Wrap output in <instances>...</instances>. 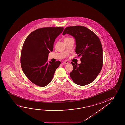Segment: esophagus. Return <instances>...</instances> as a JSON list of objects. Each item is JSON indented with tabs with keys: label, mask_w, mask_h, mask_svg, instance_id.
Instances as JSON below:
<instances>
[{
	"label": "esophagus",
	"mask_w": 125,
	"mask_h": 125,
	"mask_svg": "<svg viewBox=\"0 0 125 125\" xmlns=\"http://www.w3.org/2000/svg\"><path fill=\"white\" fill-rule=\"evenodd\" d=\"M63 63H65V64H68V62H66V61H64V62H63Z\"/></svg>",
	"instance_id": "esophagus-1"
}]
</instances>
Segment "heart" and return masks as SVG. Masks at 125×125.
<instances>
[{"label":"heart","mask_w":125,"mask_h":125,"mask_svg":"<svg viewBox=\"0 0 125 125\" xmlns=\"http://www.w3.org/2000/svg\"><path fill=\"white\" fill-rule=\"evenodd\" d=\"M71 37H65L64 38V41H65V40H68V39H69V38H71Z\"/></svg>","instance_id":"1"}]
</instances>
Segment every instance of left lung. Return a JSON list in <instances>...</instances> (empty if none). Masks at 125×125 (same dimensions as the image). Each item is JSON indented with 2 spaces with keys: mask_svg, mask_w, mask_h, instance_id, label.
<instances>
[{
  "mask_svg": "<svg viewBox=\"0 0 125 125\" xmlns=\"http://www.w3.org/2000/svg\"><path fill=\"white\" fill-rule=\"evenodd\" d=\"M66 33L74 37L76 53L81 57L80 64L71 62L73 69L70 76L76 84L86 85L95 80L102 68L103 51L100 40L92 31L82 26L66 27L63 35Z\"/></svg>",
  "mask_w": 125,
  "mask_h": 125,
  "instance_id": "8db88e82",
  "label": "left lung"
}]
</instances>
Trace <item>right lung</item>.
<instances>
[{
    "label": "right lung",
    "instance_id": "right-lung-1",
    "mask_svg": "<svg viewBox=\"0 0 125 125\" xmlns=\"http://www.w3.org/2000/svg\"><path fill=\"white\" fill-rule=\"evenodd\" d=\"M63 27H47L37 29L29 34L23 44L20 59L25 75L37 86L44 87L53 78L61 64L57 61L48 62V55L53 51L56 37Z\"/></svg>",
    "mask_w": 125,
    "mask_h": 125
}]
</instances>
